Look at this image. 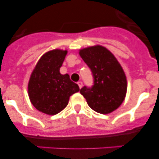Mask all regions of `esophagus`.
I'll use <instances>...</instances> for the list:
<instances>
[{
  "label": "esophagus",
  "instance_id": "1",
  "mask_svg": "<svg viewBox=\"0 0 159 159\" xmlns=\"http://www.w3.org/2000/svg\"><path fill=\"white\" fill-rule=\"evenodd\" d=\"M77 84H78V85H79V87H80V88H82V86H83V83L81 82V81H79V82L77 83Z\"/></svg>",
  "mask_w": 159,
  "mask_h": 159
}]
</instances>
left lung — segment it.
I'll return each instance as SVG.
<instances>
[{"label": "left lung", "mask_w": 159, "mask_h": 159, "mask_svg": "<svg viewBox=\"0 0 159 159\" xmlns=\"http://www.w3.org/2000/svg\"><path fill=\"white\" fill-rule=\"evenodd\" d=\"M80 56L92 72L94 85L84 86L81 95L88 106L100 114H109L116 110L127 94V77L123 67L108 49L101 45L80 50Z\"/></svg>", "instance_id": "obj_1"}]
</instances>
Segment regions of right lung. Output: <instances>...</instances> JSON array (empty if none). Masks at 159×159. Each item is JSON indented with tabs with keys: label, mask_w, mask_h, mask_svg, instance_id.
<instances>
[{
	"label": "right lung",
	"mask_w": 159,
	"mask_h": 159,
	"mask_svg": "<svg viewBox=\"0 0 159 159\" xmlns=\"http://www.w3.org/2000/svg\"><path fill=\"white\" fill-rule=\"evenodd\" d=\"M67 50L54 49L44 53L31 74L28 84L32 104L44 114L54 116L67 107L71 95L80 91L78 84L62 75L60 68Z\"/></svg>",
	"instance_id": "obj_1"
}]
</instances>
